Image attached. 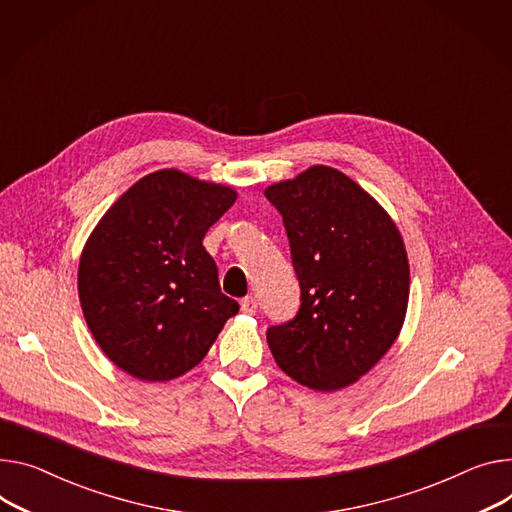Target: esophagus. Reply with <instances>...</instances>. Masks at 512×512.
Wrapping results in <instances>:
<instances>
[{"label": "esophagus", "instance_id": "1", "mask_svg": "<svg viewBox=\"0 0 512 512\" xmlns=\"http://www.w3.org/2000/svg\"><path fill=\"white\" fill-rule=\"evenodd\" d=\"M256 309H258V303H256V299H254V297H246V299H242V311H244V313H248V316H252V313H256Z\"/></svg>", "mask_w": 512, "mask_h": 512}]
</instances>
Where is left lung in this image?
Here are the masks:
<instances>
[{
    "label": "left lung",
    "instance_id": "obj_1",
    "mask_svg": "<svg viewBox=\"0 0 512 512\" xmlns=\"http://www.w3.org/2000/svg\"><path fill=\"white\" fill-rule=\"evenodd\" d=\"M264 194L283 215L301 287L295 320L266 332L272 357L309 389H344L381 361L404 326L402 233L363 186L330 166H311Z\"/></svg>",
    "mask_w": 512,
    "mask_h": 512
}]
</instances>
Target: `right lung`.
Listing matches in <instances>:
<instances>
[{
	"instance_id": "1",
	"label": "right lung",
	"mask_w": 512,
	"mask_h": 512,
	"mask_svg": "<svg viewBox=\"0 0 512 512\" xmlns=\"http://www.w3.org/2000/svg\"><path fill=\"white\" fill-rule=\"evenodd\" d=\"M235 199L231 186L157 170L90 233L77 268L82 311L104 355L131 377L155 383L188 373L238 313L203 246Z\"/></svg>"
}]
</instances>
